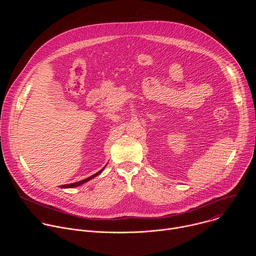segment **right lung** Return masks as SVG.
Instances as JSON below:
<instances>
[{
    "instance_id": "1",
    "label": "right lung",
    "mask_w": 256,
    "mask_h": 256,
    "mask_svg": "<svg viewBox=\"0 0 256 256\" xmlns=\"http://www.w3.org/2000/svg\"><path fill=\"white\" fill-rule=\"evenodd\" d=\"M104 168H105V166L100 170V171H98V172H96L95 174H93V175H91V176H89V177H87V178H85V179H83V180H80V181H77V182H74V184H64V186H60V188H77V186H81V184H85V182H87V181H89L90 179H92V178H94V177H96L97 175H99L103 170H104Z\"/></svg>"
}]
</instances>
